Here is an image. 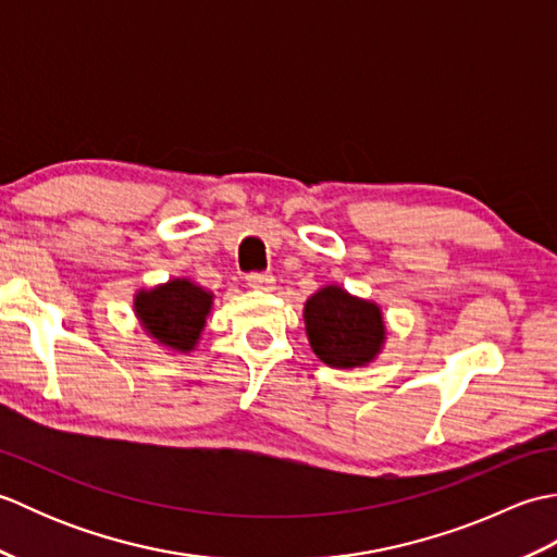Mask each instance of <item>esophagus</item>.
Returning <instances> with one entry per match:
<instances>
[{"instance_id":"1","label":"esophagus","mask_w":557,"mask_h":557,"mask_svg":"<svg viewBox=\"0 0 557 557\" xmlns=\"http://www.w3.org/2000/svg\"><path fill=\"white\" fill-rule=\"evenodd\" d=\"M246 282H248V287L270 292V289H272V285H275V277H272L270 272H248V275H246Z\"/></svg>"}]
</instances>
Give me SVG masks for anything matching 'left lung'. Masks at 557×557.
<instances>
[{
  "mask_svg": "<svg viewBox=\"0 0 557 557\" xmlns=\"http://www.w3.org/2000/svg\"><path fill=\"white\" fill-rule=\"evenodd\" d=\"M311 349L333 369H354L375 359L385 342V323L373 301L342 287H323L304 306Z\"/></svg>",
  "mask_w": 557,
  "mask_h": 557,
  "instance_id": "1",
  "label": "left lung"
}]
</instances>
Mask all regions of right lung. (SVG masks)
I'll list each match as a JSON object with an SVG mask.
<instances>
[{
	"mask_svg": "<svg viewBox=\"0 0 557 557\" xmlns=\"http://www.w3.org/2000/svg\"><path fill=\"white\" fill-rule=\"evenodd\" d=\"M212 306V294L194 285L191 280L176 277L168 285L150 292H138L134 309L146 333L156 337L160 345L191 351L203 333L206 318Z\"/></svg>",
	"mask_w": 557,
	"mask_h": 557,
	"instance_id": "1",
	"label": "right lung"
}]
</instances>
